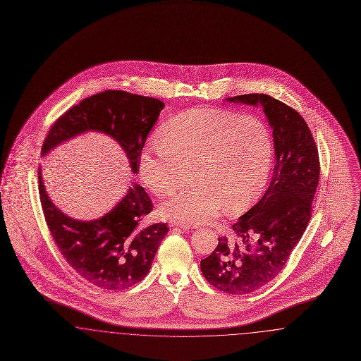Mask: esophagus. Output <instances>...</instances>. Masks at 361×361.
Wrapping results in <instances>:
<instances>
[{"instance_id":"1","label":"esophagus","mask_w":361,"mask_h":361,"mask_svg":"<svg viewBox=\"0 0 361 361\" xmlns=\"http://www.w3.org/2000/svg\"><path fill=\"white\" fill-rule=\"evenodd\" d=\"M169 226L171 227H181L183 230H193V228H196V226H193V224H176V222H171Z\"/></svg>"}]
</instances>
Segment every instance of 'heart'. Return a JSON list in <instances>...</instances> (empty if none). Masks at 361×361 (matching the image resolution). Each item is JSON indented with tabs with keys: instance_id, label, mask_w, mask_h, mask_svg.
<instances>
[{
	"instance_id": "b5f03b06",
	"label": "heart",
	"mask_w": 361,
	"mask_h": 361,
	"mask_svg": "<svg viewBox=\"0 0 361 361\" xmlns=\"http://www.w3.org/2000/svg\"><path fill=\"white\" fill-rule=\"evenodd\" d=\"M154 145L139 155L145 185L159 197L174 193L190 168L192 187L162 203L159 215L203 224L222 208L235 214L265 188L274 162L268 126L253 115L221 108H192L165 121Z\"/></svg>"
}]
</instances>
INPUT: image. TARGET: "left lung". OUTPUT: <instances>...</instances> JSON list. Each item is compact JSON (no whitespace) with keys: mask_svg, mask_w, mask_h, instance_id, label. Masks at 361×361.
I'll return each mask as SVG.
<instances>
[{"mask_svg":"<svg viewBox=\"0 0 361 361\" xmlns=\"http://www.w3.org/2000/svg\"><path fill=\"white\" fill-rule=\"evenodd\" d=\"M261 106L274 130L275 166L271 184L256 206L233 224L234 240L218 238L215 250L200 261L202 274L219 291H257L286 267L311 218L319 181V157L305 119L268 94L226 99Z\"/></svg>","mask_w":361,"mask_h":361,"instance_id":"left-lung-1","label":"left lung"}]
</instances>
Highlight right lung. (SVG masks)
Returning <instances> with one entry per match:
<instances>
[{
  "mask_svg": "<svg viewBox=\"0 0 361 361\" xmlns=\"http://www.w3.org/2000/svg\"><path fill=\"white\" fill-rule=\"evenodd\" d=\"M165 104L123 90H105L71 106L55 121L44 139L42 155L87 131L103 133L121 145L133 174L146 137ZM39 195L52 238L70 267L86 281L106 291H121L142 281L152 268L166 224L142 227L153 204L140 185L104 216L78 221L63 214L51 202L39 168Z\"/></svg>",
  "mask_w": 361,
  "mask_h": 361,
  "instance_id": "1",
  "label": "right lung"
}]
</instances>
